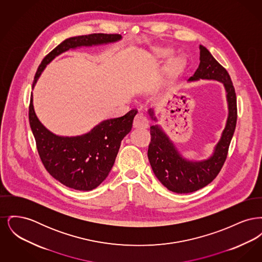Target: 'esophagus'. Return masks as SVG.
Listing matches in <instances>:
<instances>
[{
    "label": "esophagus",
    "instance_id": "esophagus-1",
    "mask_svg": "<svg viewBox=\"0 0 262 262\" xmlns=\"http://www.w3.org/2000/svg\"><path fill=\"white\" fill-rule=\"evenodd\" d=\"M149 125V122H148V120H147V118L143 115V114H141V113H138L137 116H136V118H135V121H134V126L135 127H147Z\"/></svg>",
    "mask_w": 262,
    "mask_h": 262
}]
</instances>
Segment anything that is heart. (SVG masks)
<instances>
[{
	"instance_id": "1",
	"label": "heart",
	"mask_w": 262,
	"mask_h": 262,
	"mask_svg": "<svg viewBox=\"0 0 262 262\" xmlns=\"http://www.w3.org/2000/svg\"><path fill=\"white\" fill-rule=\"evenodd\" d=\"M166 55H167V53H162V54L159 55V57H164V56H166ZM173 63H174V62H173Z\"/></svg>"
}]
</instances>
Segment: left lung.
Listing matches in <instances>:
<instances>
[{"mask_svg": "<svg viewBox=\"0 0 262 262\" xmlns=\"http://www.w3.org/2000/svg\"><path fill=\"white\" fill-rule=\"evenodd\" d=\"M200 51L199 68L187 81L207 79L221 82L228 102V118L211 156L201 161H190L183 157L160 125L150 126L151 141L147 154L151 168L163 186L177 193L199 190L217 177L227 158L237 124V98L230 75L204 46L200 45ZM148 114L153 121L157 122L152 108L148 110Z\"/></svg>", "mask_w": 262, "mask_h": 262, "instance_id": "8db88e82", "label": "left lung"}]
</instances>
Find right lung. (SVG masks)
Listing matches in <instances>:
<instances>
[{"label": "right lung", "instance_id": "1", "mask_svg": "<svg viewBox=\"0 0 262 262\" xmlns=\"http://www.w3.org/2000/svg\"><path fill=\"white\" fill-rule=\"evenodd\" d=\"M121 39L120 34L104 33L66 39L38 67L32 89L46 66L63 52L115 43ZM137 113L134 109L123 117L102 121L90 132L76 137L57 136L46 128L34 111L32 93L28 115L39 156L48 173L66 187L86 191L96 188L108 177L121 142L130 132Z\"/></svg>", "mask_w": 262, "mask_h": 262}]
</instances>
